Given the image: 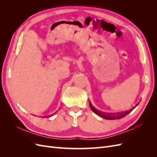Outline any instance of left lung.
Masks as SVG:
<instances>
[{"label":"left lung","instance_id":"left-lung-1","mask_svg":"<svg viewBox=\"0 0 157 157\" xmlns=\"http://www.w3.org/2000/svg\"><path fill=\"white\" fill-rule=\"evenodd\" d=\"M139 103H140V102L137 103L132 109H130L129 111H126V112H122V113H103L101 111H99L96 108H94L93 107V105H92L91 102L89 101V105H90V108H91V109H92V111L96 113V115H98L99 117H101L103 118H105V119H107V120L119 119V118H122L123 117H124L125 116H126L128 115V114H129L133 110V109H135L137 105H138Z\"/></svg>","mask_w":157,"mask_h":157}]
</instances>
